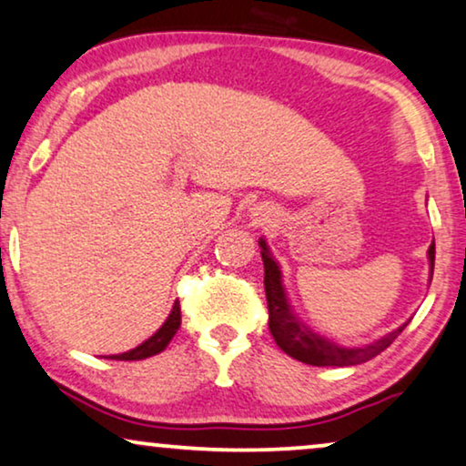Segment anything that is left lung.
<instances>
[{"instance_id":"1","label":"left lung","mask_w":466,"mask_h":466,"mask_svg":"<svg viewBox=\"0 0 466 466\" xmlns=\"http://www.w3.org/2000/svg\"><path fill=\"white\" fill-rule=\"evenodd\" d=\"M264 262V290H267V303H268V329L273 333L281 350L286 355H290L297 361H303L308 365H318V368H325V365H359L370 361L376 355H380L400 333L404 331V327L409 325V320L398 329H393L382 338L370 341L363 346H339L333 339L325 338V335L314 333L305 325L301 318L297 316V311L292 309L290 299H288L284 279H281V268L279 262L275 260L273 253H270L267 240H258ZM428 262H430V279H432L434 270V243L428 249Z\"/></svg>"}]
</instances>
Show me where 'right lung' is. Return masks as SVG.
Returning <instances> with one entry per match:
<instances>
[{
	"instance_id": "right-lung-1",
	"label": "right lung",
	"mask_w": 466,
	"mask_h": 466,
	"mask_svg": "<svg viewBox=\"0 0 466 466\" xmlns=\"http://www.w3.org/2000/svg\"><path fill=\"white\" fill-rule=\"evenodd\" d=\"M178 327H180V303L176 301L172 311H169L167 320L158 327L157 333H152L148 339L141 341V344L135 346L133 350L122 352V355H109V359H116V361H139V359L158 355V352L167 349V344L172 341L176 331H178Z\"/></svg>"
}]
</instances>
